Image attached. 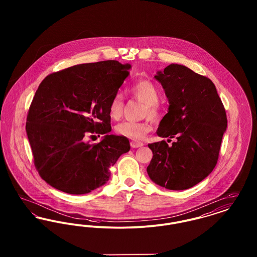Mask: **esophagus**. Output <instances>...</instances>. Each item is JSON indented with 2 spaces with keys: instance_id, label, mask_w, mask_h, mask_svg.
I'll return each mask as SVG.
<instances>
[{
  "instance_id": "obj_1",
  "label": "esophagus",
  "mask_w": 257,
  "mask_h": 257,
  "mask_svg": "<svg viewBox=\"0 0 257 257\" xmlns=\"http://www.w3.org/2000/svg\"><path fill=\"white\" fill-rule=\"evenodd\" d=\"M130 145H131L132 148H138V147H141L144 146L143 143H139V142H131Z\"/></svg>"
}]
</instances>
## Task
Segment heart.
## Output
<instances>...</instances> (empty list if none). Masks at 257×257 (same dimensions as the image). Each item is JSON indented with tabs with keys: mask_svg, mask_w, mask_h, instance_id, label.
I'll list each match as a JSON object with an SVG mask.
<instances>
[{
	"mask_svg": "<svg viewBox=\"0 0 257 257\" xmlns=\"http://www.w3.org/2000/svg\"><path fill=\"white\" fill-rule=\"evenodd\" d=\"M131 93L147 105V111L149 117L157 119L159 117L160 110L158 107L159 92L155 85L149 80H141L135 83L130 88ZM123 110L122 97L116 93L111 98L109 106L110 115L113 119H119ZM115 130L118 134L122 135L129 139L141 140L150 132L151 124L148 120L145 121H123L119 123Z\"/></svg>",
	"mask_w": 257,
	"mask_h": 257,
	"instance_id": "b5f03b06",
	"label": "heart"
}]
</instances>
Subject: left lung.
Here are the masks:
<instances>
[{
    "mask_svg": "<svg viewBox=\"0 0 257 257\" xmlns=\"http://www.w3.org/2000/svg\"><path fill=\"white\" fill-rule=\"evenodd\" d=\"M154 78L170 104L157 135L176 142L171 147L165 141L148 145L153 157L147 173L168 190H187L216 167L227 127L225 110L213 82L184 65L171 63Z\"/></svg>",
    "mask_w": 257,
    "mask_h": 257,
    "instance_id": "8db88e82",
    "label": "left lung"
}]
</instances>
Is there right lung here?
I'll list each match as a JSON object with an SVG mask.
<instances>
[{
    "label": "right lung",
    "mask_w": 257,
    "mask_h": 257,
    "mask_svg": "<svg viewBox=\"0 0 257 257\" xmlns=\"http://www.w3.org/2000/svg\"><path fill=\"white\" fill-rule=\"evenodd\" d=\"M129 69L117 61L83 63L50 74L38 86L26 132L38 173L53 188L90 193L107 183L109 168L130 150L126 137L109 134L110 100ZM86 133L104 136L91 145Z\"/></svg>",
    "instance_id": "obj_1"
}]
</instances>
